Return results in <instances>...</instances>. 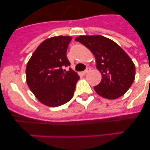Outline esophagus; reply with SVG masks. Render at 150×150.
<instances>
[{
  "instance_id": "obj_1",
  "label": "esophagus",
  "mask_w": 150,
  "mask_h": 150,
  "mask_svg": "<svg viewBox=\"0 0 150 150\" xmlns=\"http://www.w3.org/2000/svg\"><path fill=\"white\" fill-rule=\"evenodd\" d=\"M90 70H91V68H90V67H87L86 68V70H85L84 71H83V74H86L87 73H88L90 71Z\"/></svg>"
}]
</instances>
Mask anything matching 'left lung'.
I'll return each instance as SVG.
<instances>
[{
    "label": "left lung",
    "mask_w": 150,
    "mask_h": 150,
    "mask_svg": "<svg viewBox=\"0 0 150 150\" xmlns=\"http://www.w3.org/2000/svg\"><path fill=\"white\" fill-rule=\"evenodd\" d=\"M93 54L102 79L94 87L104 98L122 96L134 80L135 65L129 55L114 41L100 35H81L75 39Z\"/></svg>",
    "instance_id": "obj_1"
}]
</instances>
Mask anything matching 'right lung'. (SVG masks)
I'll return each mask as SVG.
<instances>
[{"mask_svg":"<svg viewBox=\"0 0 150 150\" xmlns=\"http://www.w3.org/2000/svg\"><path fill=\"white\" fill-rule=\"evenodd\" d=\"M72 37L56 36L43 41L26 66V82L40 102L48 107L63 105L74 96L79 76L70 69L66 55Z\"/></svg>","mask_w":150,"mask_h":150,"instance_id":"obj_1","label":"right lung"}]
</instances>
